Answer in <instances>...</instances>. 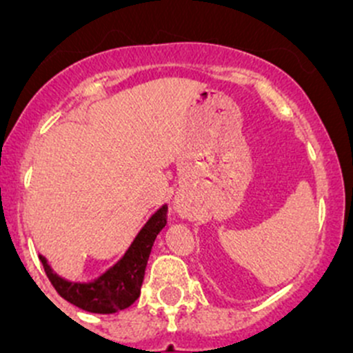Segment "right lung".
<instances>
[{
    "label": "right lung",
    "instance_id": "obj_1",
    "mask_svg": "<svg viewBox=\"0 0 353 353\" xmlns=\"http://www.w3.org/2000/svg\"><path fill=\"white\" fill-rule=\"evenodd\" d=\"M165 213L167 206H160L148 219L143 229L138 232L123 258L92 282L81 283L61 279L58 273L52 272L48 259L39 254L49 282L65 301L87 312L112 314V312L130 307L140 297V288L143 283L145 268H147L152 245L155 243V237L167 223Z\"/></svg>",
    "mask_w": 353,
    "mask_h": 353
}]
</instances>
